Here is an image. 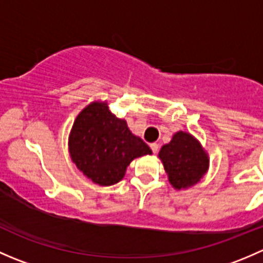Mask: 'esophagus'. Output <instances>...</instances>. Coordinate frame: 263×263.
I'll return each instance as SVG.
<instances>
[{
    "mask_svg": "<svg viewBox=\"0 0 263 263\" xmlns=\"http://www.w3.org/2000/svg\"><path fill=\"white\" fill-rule=\"evenodd\" d=\"M150 147H151V150H153L154 154H156L159 151V145L156 144V142H153V144H150Z\"/></svg>",
    "mask_w": 263,
    "mask_h": 263,
    "instance_id": "1",
    "label": "esophagus"
}]
</instances>
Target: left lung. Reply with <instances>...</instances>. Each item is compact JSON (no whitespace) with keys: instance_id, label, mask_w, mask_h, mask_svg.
I'll return each mask as SVG.
<instances>
[{"instance_id":"left-lung-1","label":"left lung","mask_w":263,"mask_h":263,"mask_svg":"<svg viewBox=\"0 0 263 263\" xmlns=\"http://www.w3.org/2000/svg\"><path fill=\"white\" fill-rule=\"evenodd\" d=\"M159 159L173 188L188 190L197 184L209 171L210 158L201 142L184 131L173 135L171 142L163 145Z\"/></svg>"}]
</instances>
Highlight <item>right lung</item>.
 Returning a JSON list of instances; mask_svg holds the SVG:
<instances>
[{
  "label": "right lung",
  "instance_id": "obj_1",
  "mask_svg": "<svg viewBox=\"0 0 263 263\" xmlns=\"http://www.w3.org/2000/svg\"><path fill=\"white\" fill-rule=\"evenodd\" d=\"M68 153L90 182L108 187L122 181L129 163L150 155L151 148L129 131L124 119L110 112L107 102H92L73 122Z\"/></svg>",
  "mask_w": 263,
  "mask_h": 263
}]
</instances>
